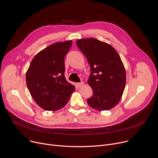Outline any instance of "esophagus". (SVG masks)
<instances>
[{
	"label": "esophagus",
	"mask_w": 158,
	"mask_h": 158,
	"mask_svg": "<svg viewBox=\"0 0 158 158\" xmlns=\"http://www.w3.org/2000/svg\"><path fill=\"white\" fill-rule=\"evenodd\" d=\"M83 85V82H80V83H77V86L78 87H81Z\"/></svg>",
	"instance_id": "esophagus-1"
}]
</instances>
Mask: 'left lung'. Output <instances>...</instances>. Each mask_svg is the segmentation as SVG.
I'll return each mask as SVG.
<instances>
[{
	"mask_svg": "<svg viewBox=\"0 0 158 158\" xmlns=\"http://www.w3.org/2000/svg\"><path fill=\"white\" fill-rule=\"evenodd\" d=\"M76 43L90 66L87 82L93 95L87 100L88 105L98 111L112 109L121 99L126 81L118 53L110 44L95 38L78 40Z\"/></svg>",
	"mask_w": 158,
	"mask_h": 158,
	"instance_id": "left-lung-1",
	"label": "left lung"
}]
</instances>
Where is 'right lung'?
<instances>
[{"label":"right lung","mask_w":158,"mask_h":158,"mask_svg":"<svg viewBox=\"0 0 158 158\" xmlns=\"http://www.w3.org/2000/svg\"><path fill=\"white\" fill-rule=\"evenodd\" d=\"M72 40L57 42L37 53L26 72V83L35 103L47 111L67 104L75 87L64 77V57Z\"/></svg>","instance_id":"obj_1"}]
</instances>
